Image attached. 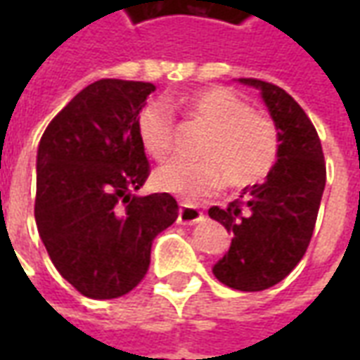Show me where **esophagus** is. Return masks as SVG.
<instances>
[{
    "label": "esophagus",
    "mask_w": 360,
    "mask_h": 360,
    "mask_svg": "<svg viewBox=\"0 0 360 360\" xmlns=\"http://www.w3.org/2000/svg\"><path fill=\"white\" fill-rule=\"evenodd\" d=\"M181 226H195V224H200L204 221V214L196 206H191V204H181L179 208V218H177Z\"/></svg>",
    "instance_id": "obj_1"
}]
</instances>
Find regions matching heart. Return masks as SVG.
<instances>
[{"label": "heart", "instance_id": "obj_1", "mask_svg": "<svg viewBox=\"0 0 360 360\" xmlns=\"http://www.w3.org/2000/svg\"><path fill=\"white\" fill-rule=\"evenodd\" d=\"M188 119L206 127L198 142L200 160H172L154 173V183L185 202L216 195L226 183L247 188L266 179L278 162V123L262 111L250 110L247 100L221 86L195 90L177 103ZM136 134L154 160H165L175 142V117L164 103L148 102L136 115Z\"/></svg>", "mask_w": 360, "mask_h": 360}]
</instances>
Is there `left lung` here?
I'll use <instances>...</instances> for the list:
<instances>
[{
    "label": "left lung",
    "instance_id": "1",
    "mask_svg": "<svg viewBox=\"0 0 360 360\" xmlns=\"http://www.w3.org/2000/svg\"><path fill=\"white\" fill-rule=\"evenodd\" d=\"M262 92L278 123V162L264 183L247 187L212 219L233 233L214 276L231 289L264 291L287 278L309 249L326 185L322 144L309 115L285 90L260 79H241Z\"/></svg>",
    "mask_w": 360,
    "mask_h": 360
}]
</instances>
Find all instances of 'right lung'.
<instances>
[{"label": "right lung", "mask_w": 360, "mask_h": 360, "mask_svg": "<svg viewBox=\"0 0 360 360\" xmlns=\"http://www.w3.org/2000/svg\"><path fill=\"white\" fill-rule=\"evenodd\" d=\"M150 92L152 82H92L51 119L38 146V233L59 274L89 299L133 291L154 237L179 216L167 193L134 195L150 175L136 134Z\"/></svg>", "instance_id": "obj_1"}]
</instances>
